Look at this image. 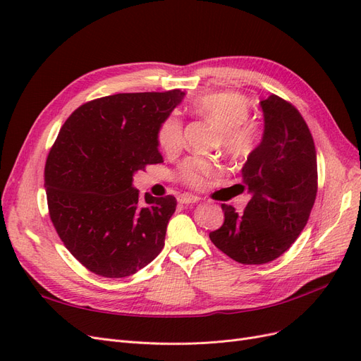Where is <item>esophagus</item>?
<instances>
[{
  "instance_id": "esophagus-1",
  "label": "esophagus",
  "mask_w": 361,
  "mask_h": 361,
  "mask_svg": "<svg viewBox=\"0 0 361 361\" xmlns=\"http://www.w3.org/2000/svg\"><path fill=\"white\" fill-rule=\"evenodd\" d=\"M199 200H200V197H197V195H194V194H180L179 197H178V202L183 203V204L197 203Z\"/></svg>"
}]
</instances>
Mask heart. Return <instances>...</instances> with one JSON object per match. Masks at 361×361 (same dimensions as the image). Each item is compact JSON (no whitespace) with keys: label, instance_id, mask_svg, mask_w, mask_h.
<instances>
[{"label":"heart","instance_id":"b5f03b06","mask_svg":"<svg viewBox=\"0 0 361 361\" xmlns=\"http://www.w3.org/2000/svg\"><path fill=\"white\" fill-rule=\"evenodd\" d=\"M191 111L220 130L221 145L228 154L244 158L255 150L257 129L247 122L250 102L245 96L233 92L207 93L195 97ZM158 145L162 150L174 152L182 145V120L176 114L164 118L158 129ZM220 173V164L204 157L185 159L178 170V178L191 188H200L207 179Z\"/></svg>","mask_w":361,"mask_h":361}]
</instances>
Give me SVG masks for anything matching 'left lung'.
Wrapping results in <instances>:
<instances>
[{
	"mask_svg": "<svg viewBox=\"0 0 361 361\" xmlns=\"http://www.w3.org/2000/svg\"><path fill=\"white\" fill-rule=\"evenodd\" d=\"M264 135L241 170L250 202L243 212L221 204L224 223L209 233L224 255L244 265L280 257L307 224L318 191L312 134L292 104L271 94L260 101Z\"/></svg>",
	"mask_w": 361,
	"mask_h": 361,
	"instance_id": "1",
	"label": "left lung"
}]
</instances>
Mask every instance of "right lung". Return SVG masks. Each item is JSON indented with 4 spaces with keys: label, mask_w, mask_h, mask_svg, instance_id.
<instances>
[{
    "label": "right lung",
    "mask_w": 361,
    "mask_h": 361,
    "mask_svg": "<svg viewBox=\"0 0 361 361\" xmlns=\"http://www.w3.org/2000/svg\"><path fill=\"white\" fill-rule=\"evenodd\" d=\"M185 93H118L81 105L61 126L45 164L51 221L94 274H135L164 247L176 199H140L133 176L159 164L158 129Z\"/></svg>",
    "instance_id": "obj_1"
}]
</instances>
